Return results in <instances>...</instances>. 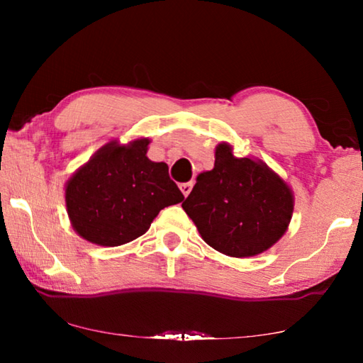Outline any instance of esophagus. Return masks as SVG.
<instances>
[{
    "instance_id": "obj_1",
    "label": "esophagus",
    "mask_w": 363,
    "mask_h": 363,
    "mask_svg": "<svg viewBox=\"0 0 363 363\" xmlns=\"http://www.w3.org/2000/svg\"><path fill=\"white\" fill-rule=\"evenodd\" d=\"M179 187H181V192L184 194V196H187L190 194V190H192V187H194V182L192 181H190V182H182Z\"/></svg>"
}]
</instances>
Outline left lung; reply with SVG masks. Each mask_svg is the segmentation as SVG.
<instances>
[{"label":"left lung","instance_id":"8db88e82","mask_svg":"<svg viewBox=\"0 0 363 363\" xmlns=\"http://www.w3.org/2000/svg\"><path fill=\"white\" fill-rule=\"evenodd\" d=\"M182 208L210 247L248 257L284 235L293 214V194L266 163L233 157L230 145L219 144L214 168L199 174Z\"/></svg>","mask_w":363,"mask_h":363}]
</instances>
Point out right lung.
Wrapping results in <instances>:
<instances>
[{
  "instance_id": "add662e5",
  "label": "right lung",
  "mask_w": 363,
  "mask_h": 363,
  "mask_svg": "<svg viewBox=\"0 0 363 363\" xmlns=\"http://www.w3.org/2000/svg\"><path fill=\"white\" fill-rule=\"evenodd\" d=\"M149 143H108L67 182V213L84 240L125 245L149 230L163 208L184 200L168 164L147 158Z\"/></svg>"
}]
</instances>
